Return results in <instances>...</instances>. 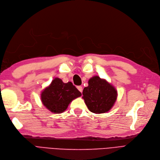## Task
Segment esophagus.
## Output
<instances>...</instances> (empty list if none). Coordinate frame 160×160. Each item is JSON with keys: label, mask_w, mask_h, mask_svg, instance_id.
Listing matches in <instances>:
<instances>
[{"label": "esophagus", "mask_w": 160, "mask_h": 160, "mask_svg": "<svg viewBox=\"0 0 160 160\" xmlns=\"http://www.w3.org/2000/svg\"><path fill=\"white\" fill-rule=\"evenodd\" d=\"M77 88H78V89L81 92H82V87L81 86H78Z\"/></svg>", "instance_id": "esophagus-1"}]
</instances>
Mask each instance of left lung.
<instances>
[{
	"mask_svg": "<svg viewBox=\"0 0 160 160\" xmlns=\"http://www.w3.org/2000/svg\"><path fill=\"white\" fill-rule=\"evenodd\" d=\"M82 91V98L91 112L99 114L110 111L117 100L118 92L106 80L94 76Z\"/></svg>",
	"mask_w": 160,
	"mask_h": 160,
	"instance_id": "obj_1",
	"label": "left lung"
}]
</instances>
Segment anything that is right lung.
<instances>
[{"mask_svg": "<svg viewBox=\"0 0 160 160\" xmlns=\"http://www.w3.org/2000/svg\"><path fill=\"white\" fill-rule=\"evenodd\" d=\"M81 96L72 82L64 83L61 79L55 78L50 85L42 91V104L54 113L64 112L72 100Z\"/></svg>", "mask_w": 160, "mask_h": 160, "instance_id": "1", "label": "right lung"}]
</instances>
